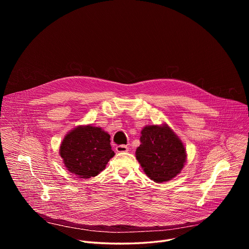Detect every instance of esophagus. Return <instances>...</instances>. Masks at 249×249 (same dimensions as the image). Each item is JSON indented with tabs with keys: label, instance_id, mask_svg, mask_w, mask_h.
Returning <instances> with one entry per match:
<instances>
[{
	"label": "esophagus",
	"instance_id": "1",
	"mask_svg": "<svg viewBox=\"0 0 249 249\" xmlns=\"http://www.w3.org/2000/svg\"><path fill=\"white\" fill-rule=\"evenodd\" d=\"M115 150L118 153H125V152H128L129 148L127 146H125V145H120V146H117Z\"/></svg>",
	"mask_w": 249,
	"mask_h": 249
}]
</instances>
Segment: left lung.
Masks as SVG:
<instances>
[{
  "mask_svg": "<svg viewBox=\"0 0 249 249\" xmlns=\"http://www.w3.org/2000/svg\"><path fill=\"white\" fill-rule=\"evenodd\" d=\"M141 134L136 158L145 173L156 182L171 180L186 161L182 142L166 125L146 126Z\"/></svg>",
  "mask_w": 249,
  "mask_h": 249,
  "instance_id": "8db88e82",
  "label": "left lung"
}]
</instances>
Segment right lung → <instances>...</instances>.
Returning a JSON list of instances; mask_svg holds the SVG:
<instances>
[{"label":"right lung","mask_w":249,"mask_h":249,"mask_svg":"<svg viewBox=\"0 0 249 249\" xmlns=\"http://www.w3.org/2000/svg\"><path fill=\"white\" fill-rule=\"evenodd\" d=\"M60 156L67 169L81 178L99 174L114 156L110 136L99 127L79 126L64 138Z\"/></svg>","instance_id":"obj_1"}]
</instances>
